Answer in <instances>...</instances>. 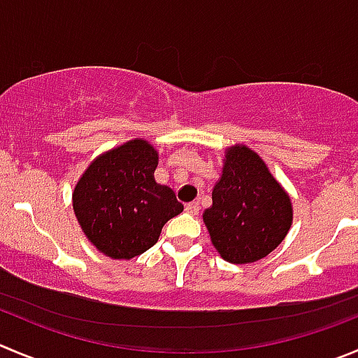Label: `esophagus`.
Listing matches in <instances>:
<instances>
[{
  "label": "esophagus",
  "instance_id": "1",
  "mask_svg": "<svg viewBox=\"0 0 358 358\" xmlns=\"http://www.w3.org/2000/svg\"><path fill=\"white\" fill-rule=\"evenodd\" d=\"M199 210H200L199 202L186 203V213H189V214H199Z\"/></svg>",
  "mask_w": 358,
  "mask_h": 358
}]
</instances>
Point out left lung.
<instances>
[{"mask_svg":"<svg viewBox=\"0 0 358 358\" xmlns=\"http://www.w3.org/2000/svg\"><path fill=\"white\" fill-rule=\"evenodd\" d=\"M203 223L224 260L251 264L285 239L292 224V202L257 152L244 145L232 148Z\"/></svg>","mask_w":358,"mask_h":358,"instance_id":"left-lung-1","label":"left lung"}]
</instances>
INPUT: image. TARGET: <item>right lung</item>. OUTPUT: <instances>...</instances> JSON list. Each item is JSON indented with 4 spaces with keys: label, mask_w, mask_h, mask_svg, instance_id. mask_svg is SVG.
<instances>
[{
    "label": "right lung",
    "mask_w": 358,
    "mask_h": 358,
    "mask_svg": "<svg viewBox=\"0 0 358 358\" xmlns=\"http://www.w3.org/2000/svg\"><path fill=\"white\" fill-rule=\"evenodd\" d=\"M158 152L130 141L94 159L73 192V210L87 239L110 258L138 257L158 243L182 203L155 181Z\"/></svg>",
    "instance_id": "obj_1"
}]
</instances>
